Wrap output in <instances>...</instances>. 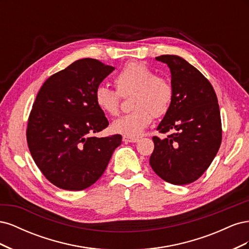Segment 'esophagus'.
<instances>
[{"mask_svg": "<svg viewBox=\"0 0 249 249\" xmlns=\"http://www.w3.org/2000/svg\"><path fill=\"white\" fill-rule=\"evenodd\" d=\"M123 140H124V142H125V143H127V142L135 143V142H138V141H139L138 138H133V137H127V136H124V137H123Z\"/></svg>", "mask_w": 249, "mask_h": 249, "instance_id": "34e87169", "label": "esophagus"}]
</instances>
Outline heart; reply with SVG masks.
<instances>
[{
    "label": "heart",
    "instance_id": "heart-1",
    "mask_svg": "<svg viewBox=\"0 0 249 249\" xmlns=\"http://www.w3.org/2000/svg\"><path fill=\"white\" fill-rule=\"evenodd\" d=\"M115 90L99 86L95 89L94 101L105 114L114 116L119 111L120 96L131 97L132 112L115 119L111 124L113 132L136 138L150 124L153 117L167 113L172 101L173 90L167 79L156 76L155 72L140 62L126 63L114 79Z\"/></svg>",
    "mask_w": 249,
    "mask_h": 249
}]
</instances>
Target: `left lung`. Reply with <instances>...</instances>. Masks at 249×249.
I'll return each instance as SVG.
<instances>
[{
    "label": "left lung",
    "mask_w": 249,
    "mask_h": 249,
    "mask_svg": "<svg viewBox=\"0 0 249 249\" xmlns=\"http://www.w3.org/2000/svg\"><path fill=\"white\" fill-rule=\"evenodd\" d=\"M156 60L168 65L173 90L170 107L157 130L175 133L164 139L153 137L149 164L162 179L187 185L202 176L220 147L219 105L209 80L185 59L162 55Z\"/></svg>",
    "instance_id": "1"
}]
</instances>
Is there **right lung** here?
Returning <instances> with one entry per match:
<instances>
[{
  "instance_id": "obj_1",
  "label": "right lung",
  "mask_w": 249,
  "mask_h": 249,
  "mask_svg": "<svg viewBox=\"0 0 249 249\" xmlns=\"http://www.w3.org/2000/svg\"><path fill=\"white\" fill-rule=\"evenodd\" d=\"M80 59L43 83L30 113L27 141L37 167L64 190L90 187L106 170L122 135L93 137L109 125L94 101L95 89L114 71Z\"/></svg>"
}]
</instances>
